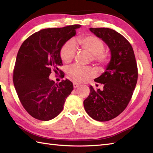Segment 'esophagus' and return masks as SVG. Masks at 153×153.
I'll return each instance as SVG.
<instances>
[{
    "instance_id": "esophagus-1",
    "label": "esophagus",
    "mask_w": 153,
    "mask_h": 153,
    "mask_svg": "<svg viewBox=\"0 0 153 153\" xmlns=\"http://www.w3.org/2000/svg\"><path fill=\"white\" fill-rule=\"evenodd\" d=\"M80 85V84H79V83H77V82H74V88H76L78 87V86Z\"/></svg>"
}]
</instances>
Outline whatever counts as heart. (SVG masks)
<instances>
[{
    "label": "heart",
    "instance_id": "heart-1",
    "mask_svg": "<svg viewBox=\"0 0 153 153\" xmlns=\"http://www.w3.org/2000/svg\"><path fill=\"white\" fill-rule=\"evenodd\" d=\"M82 49L92 55V60L99 65L105 64L108 60V55L104 50V43L99 38L93 35L82 37L77 40ZM76 48L71 41H69L63 45L60 55L63 62H71L75 57ZM68 74L72 79L77 82H84L95 76V71L91 67L75 65L68 69Z\"/></svg>",
    "mask_w": 153,
    "mask_h": 153
}]
</instances>
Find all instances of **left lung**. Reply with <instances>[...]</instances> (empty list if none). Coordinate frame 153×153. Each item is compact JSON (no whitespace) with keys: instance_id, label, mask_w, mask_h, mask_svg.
Listing matches in <instances>:
<instances>
[{"instance_id":"1","label":"left lung","mask_w":153,"mask_h":153,"mask_svg":"<svg viewBox=\"0 0 153 153\" xmlns=\"http://www.w3.org/2000/svg\"><path fill=\"white\" fill-rule=\"evenodd\" d=\"M90 30L108 45L111 58L105 72L94 79L103 84V89L94 90L90 85L84 105L94 120L108 121L123 112L128 104L137 82V65L132 45L120 33L108 28Z\"/></svg>"}]
</instances>
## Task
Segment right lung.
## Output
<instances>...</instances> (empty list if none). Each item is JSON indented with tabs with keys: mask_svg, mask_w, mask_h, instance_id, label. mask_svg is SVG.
Segmentation results:
<instances>
[{
	"mask_svg": "<svg viewBox=\"0 0 153 153\" xmlns=\"http://www.w3.org/2000/svg\"><path fill=\"white\" fill-rule=\"evenodd\" d=\"M79 27L74 25L42 29L27 38L19 49L13 83L22 105L33 118L48 121L56 117L73 90L69 80L55 84L49 77L53 70L59 71L61 49Z\"/></svg>",
	"mask_w": 153,
	"mask_h": 153,
	"instance_id": "right-lung-1",
	"label": "right lung"
}]
</instances>
